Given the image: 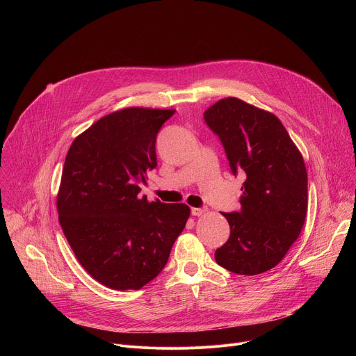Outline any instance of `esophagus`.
<instances>
[{"label": "esophagus", "mask_w": 356, "mask_h": 356, "mask_svg": "<svg viewBox=\"0 0 356 356\" xmlns=\"http://www.w3.org/2000/svg\"><path fill=\"white\" fill-rule=\"evenodd\" d=\"M206 213H207L206 209H191V214H193L194 217H200V216L206 214Z\"/></svg>", "instance_id": "34e87169"}]
</instances>
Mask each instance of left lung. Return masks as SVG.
<instances>
[{
	"label": "left lung",
	"instance_id": "obj_1",
	"mask_svg": "<svg viewBox=\"0 0 356 356\" xmlns=\"http://www.w3.org/2000/svg\"><path fill=\"white\" fill-rule=\"evenodd\" d=\"M220 136L234 175L241 173V211L222 213L229 239L216 262L236 275L273 269L297 241L307 214V172L301 152L279 118L236 97L204 113Z\"/></svg>",
	"mask_w": 356,
	"mask_h": 356
}]
</instances>
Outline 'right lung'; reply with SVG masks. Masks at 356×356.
<instances>
[{
	"mask_svg": "<svg viewBox=\"0 0 356 356\" xmlns=\"http://www.w3.org/2000/svg\"><path fill=\"white\" fill-rule=\"evenodd\" d=\"M175 110L129 107L73 140L56 197L59 222L86 272L114 290H139L168 264L190 217L186 204L139 197L156 166V135Z\"/></svg>",
	"mask_w": 356,
	"mask_h": 356,
	"instance_id": "add662e5",
	"label": "right lung"
}]
</instances>
